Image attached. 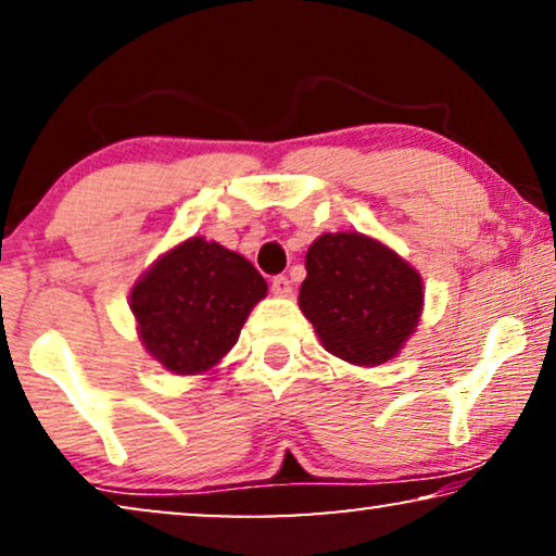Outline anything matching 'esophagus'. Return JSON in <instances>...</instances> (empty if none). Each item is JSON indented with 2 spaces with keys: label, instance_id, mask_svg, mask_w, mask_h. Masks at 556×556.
I'll return each mask as SVG.
<instances>
[{
  "label": "esophagus",
  "instance_id": "obj_1",
  "mask_svg": "<svg viewBox=\"0 0 556 556\" xmlns=\"http://www.w3.org/2000/svg\"><path fill=\"white\" fill-rule=\"evenodd\" d=\"M270 291L276 295H291L293 286H291V280H288V276H276L270 283Z\"/></svg>",
  "mask_w": 556,
  "mask_h": 556
}]
</instances>
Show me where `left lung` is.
Listing matches in <instances>:
<instances>
[{"mask_svg":"<svg viewBox=\"0 0 556 556\" xmlns=\"http://www.w3.org/2000/svg\"><path fill=\"white\" fill-rule=\"evenodd\" d=\"M299 306L339 359L377 367L415 331L420 276L382 242L359 232L321 235L306 253Z\"/></svg>","mask_w":556,"mask_h":556,"instance_id":"1","label":"left lung"}]
</instances>
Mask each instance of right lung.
Masks as SVG:
<instances>
[{
  "instance_id": "add662e5",
  "label": "right lung",
  "mask_w": 556,
  "mask_h": 556,
  "mask_svg": "<svg viewBox=\"0 0 556 556\" xmlns=\"http://www.w3.org/2000/svg\"><path fill=\"white\" fill-rule=\"evenodd\" d=\"M268 286L245 257L189 238L134 286L131 311L147 352L174 375L210 369L235 346Z\"/></svg>"
}]
</instances>
